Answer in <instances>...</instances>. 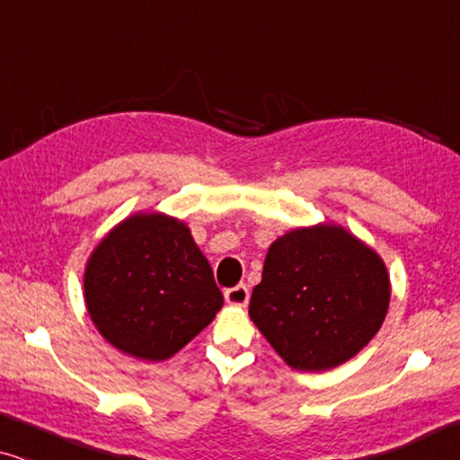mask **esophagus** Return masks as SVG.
<instances>
[{"label":"esophagus","mask_w":460,"mask_h":460,"mask_svg":"<svg viewBox=\"0 0 460 460\" xmlns=\"http://www.w3.org/2000/svg\"><path fill=\"white\" fill-rule=\"evenodd\" d=\"M226 301H228L230 305H238V307H244L249 304V288L247 285H236L232 288H226L224 293Z\"/></svg>","instance_id":"obj_1"}]
</instances>
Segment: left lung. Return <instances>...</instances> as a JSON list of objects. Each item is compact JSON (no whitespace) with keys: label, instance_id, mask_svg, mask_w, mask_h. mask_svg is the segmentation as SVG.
<instances>
[{"label":"left lung","instance_id":"8db88e82","mask_svg":"<svg viewBox=\"0 0 460 460\" xmlns=\"http://www.w3.org/2000/svg\"><path fill=\"white\" fill-rule=\"evenodd\" d=\"M387 268L341 226L287 232L270 244L249 316L295 370H329L354 358L381 329Z\"/></svg>","mask_w":460,"mask_h":460}]
</instances>
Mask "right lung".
<instances>
[{
  "mask_svg": "<svg viewBox=\"0 0 460 460\" xmlns=\"http://www.w3.org/2000/svg\"><path fill=\"white\" fill-rule=\"evenodd\" d=\"M85 305L106 341L161 362L192 341L224 305L188 226L136 213L106 234L85 266Z\"/></svg>",
  "mask_w": 460,
  "mask_h": 460,
  "instance_id": "obj_1",
  "label": "right lung"
}]
</instances>
